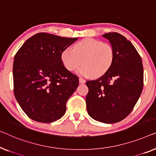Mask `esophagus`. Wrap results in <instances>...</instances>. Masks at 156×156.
<instances>
[{
    "label": "esophagus",
    "mask_w": 156,
    "mask_h": 156,
    "mask_svg": "<svg viewBox=\"0 0 156 156\" xmlns=\"http://www.w3.org/2000/svg\"><path fill=\"white\" fill-rule=\"evenodd\" d=\"M79 82H80V83H85V80L83 78H79Z\"/></svg>",
    "instance_id": "esophagus-1"
}]
</instances>
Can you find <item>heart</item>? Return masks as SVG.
I'll list each match as a JSON object with an SVG mask.
<instances>
[{
    "label": "heart",
    "mask_w": 156,
    "mask_h": 156,
    "mask_svg": "<svg viewBox=\"0 0 156 156\" xmlns=\"http://www.w3.org/2000/svg\"><path fill=\"white\" fill-rule=\"evenodd\" d=\"M115 52L108 43L93 38H85L73 46L63 50L61 58L63 66L69 71H74L83 63L78 73L84 76L100 77L112 66Z\"/></svg>",
    "instance_id": "b5f03b06"
}]
</instances>
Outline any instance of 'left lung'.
I'll return each instance as SVG.
<instances>
[{
  "instance_id": "8db88e82",
  "label": "left lung",
  "mask_w": 156,
  "mask_h": 156,
  "mask_svg": "<svg viewBox=\"0 0 156 156\" xmlns=\"http://www.w3.org/2000/svg\"><path fill=\"white\" fill-rule=\"evenodd\" d=\"M115 52L109 71L97 80H87V111L96 121L113 124L122 121L133 110L144 87L141 56L130 41L117 32L102 35Z\"/></svg>"
}]
</instances>
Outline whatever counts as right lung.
Returning <instances> with one entry per match:
<instances>
[{"instance_id": "1", "label": "right lung", "mask_w": 156, "mask_h": 156, "mask_svg": "<svg viewBox=\"0 0 156 156\" xmlns=\"http://www.w3.org/2000/svg\"><path fill=\"white\" fill-rule=\"evenodd\" d=\"M76 40L40 32L28 39L15 54L13 90L30 119L51 123L64 115L67 100L79 80L64 67L61 54Z\"/></svg>"}]
</instances>
